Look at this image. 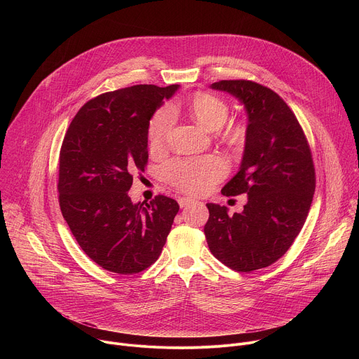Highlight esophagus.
Returning <instances> with one entry per match:
<instances>
[{
  "instance_id": "obj_1",
  "label": "esophagus",
  "mask_w": 359,
  "mask_h": 359,
  "mask_svg": "<svg viewBox=\"0 0 359 359\" xmlns=\"http://www.w3.org/2000/svg\"><path fill=\"white\" fill-rule=\"evenodd\" d=\"M179 204H180V208H186V206H189V204H191V203H194V200L193 198H189V197H179Z\"/></svg>"
}]
</instances>
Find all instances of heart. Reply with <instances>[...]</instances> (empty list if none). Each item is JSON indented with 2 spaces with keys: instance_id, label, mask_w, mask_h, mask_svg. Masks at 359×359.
<instances>
[{
  "instance_id": "heart-1",
  "label": "heart",
  "mask_w": 359,
  "mask_h": 359,
  "mask_svg": "<svg viewBox=\"0 0 359 359\" xmlns=\"http://www.w3.org/2000/svg\"><path fill=\"white\" fill-rule=\"evenodd\" d=\"M191 118L204 129L217 130L223 126L229 116L227 102L209 92H197L189 102ZM176 114L170 105H165L151 116L147 128L149 143L151 149L161 147L173 125ZM227 136L238 140L244 136L243 125H231L226 130ZM226 175V165L217 156H206L200 159H173L162 168V176L170 184L187 193H201L210 189Z\"/></svg>"
}]
</instances>
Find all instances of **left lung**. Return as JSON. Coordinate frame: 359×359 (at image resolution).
Masks as SVG:
<instances>
[{
	"mask_svg": "<svg viewBox=\"0 0 359 359\" xmlns=\"http://www.w3.org/2000/svg\"><path fill=\"white\" fill-rule=\"evenodd\" d=\"M244 107L247 129L238 172L226 183V196L245 194L241 213L208 203L204 234L212 254L224 266L248 273L276 263L287 252L309 216L316 170L305 135L285 102L251 81L210 85Z\"/></svg>",
	"mask_w": 359,
	"mask_h": 359,
	"instance_id": "8db88e82",
	"label": "left lung"
}]
</instances>
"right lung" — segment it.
Wrapping results in <instances>:
<instances>
[{
  "label": "right lung",
  "instance_id": "add662e5",
  "mask_svg": "<svg viewBox=\"0 0 359 359\" xmlns=\"http://www.w3.org/2000/svg\"><path fill=\"white\" fill-rule=\"evenodd\" d=\"M180 85H135L102 93L79 109L60 153V206L88 257L118 274L155 263L175 216L176 200L133 203V175L147 163L149 122Z\"/></svg>",
  "mask_w": 359,
  "mask_h": 359
}]
</instances>
